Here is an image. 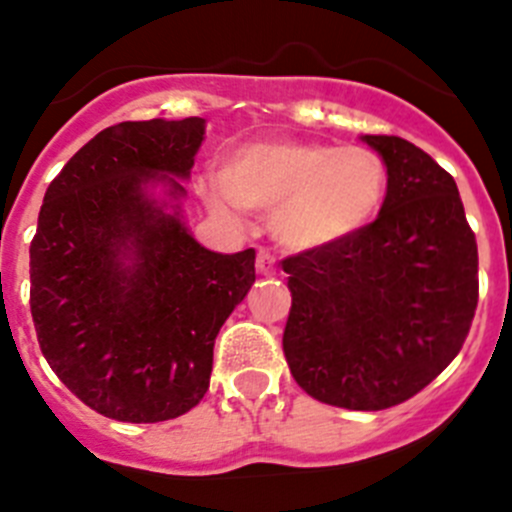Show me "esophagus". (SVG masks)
Returning <instances> with one entry per match:
<instances>
[{
  "mask_svg": "<svg viewBox=\"0 0 512 512\" xmlns=\"http://www.w3.org/2000/svg\"><path fill=\"white\" fill-rule=\"evenodd\" d=\"M256 271H259L261 276H274L276 274L274 256H271L269 251H264V248H261L259 256H256Z\"/></svg>",
  "mask_w": 512,
  "mask_h": 512,
  "instance_id": "34e87169",
  "label": "esophagus"
}]
</instances>
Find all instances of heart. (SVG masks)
I'll return each instance as SVG.
<instances>
[{"mask_svg": "<svg viewBox=\"0 0 512 512\" xmlns=\"http://www.w3.org/2000/svg\"><path fill=\"white\" fill-rule=\"evenodd\" d=\"M388 190L386 162L363 144L264 139L238 147L205 190L228 220L243 208L271 213V233L289 251H322L360 233Z\"/></svg>", "mask_w": 512, "mask_h": 512, "instance_id": "b5f03b06", "label": "heart"}]
</instances>
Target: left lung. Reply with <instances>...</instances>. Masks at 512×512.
<instances>
[{
  "mask_svg": "<svg viewBox=\"0 0 512 512\" xmlns=\"http://www.w3.org/2000/svg\"><path fill=\"white\" fill-rule=\"evenodd\" d=\"M363 139L388 170L381 213L348 241L281 261L284 355L312 398L381 411L462 350L477 309V241L454 177L401 137Z\"/></svg>",
  "mask_w": 512,
  "mask_h": 512,
  "instance_id": "left-lung-1",
  "label": "left lung"
}]
</instances>
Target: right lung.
<instances>
[{"instance_id": "1", "label": "right lung", "mask_w": 512, "mask_h": 512, "mask_svg": "<svg viewBox=\"0 0 512 512\" xmlns=\"http://www.w3.org/2000/svg\"><path fill=\"white\" fill-rule=\"evenodd\" d=\"M205 119L121 121L70 157L30 246L37 342L98 414L177 419L210 386L213 345L256 281V251L215 253L182 220Z\"/></svg>"}]
</instances>
